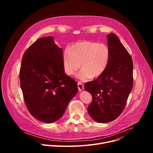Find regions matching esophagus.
<instances>
[{
    "mask_svg": "<svg viewBox=\"0 0 153 153\" xmlns=\"http://www.w3.org/2000/svg\"><path fill=\"white\" fill-rule=\"evenodd\" d=\"M77 86H78V89L79 91H82L84 89V85L83 83H82L81 82H77Z\"/></svg>",
    "mask_w": 153,
    "mask_h": 153,
    "instance_id": "34e87169",
    "label": "esophagus"
}]
</instances>
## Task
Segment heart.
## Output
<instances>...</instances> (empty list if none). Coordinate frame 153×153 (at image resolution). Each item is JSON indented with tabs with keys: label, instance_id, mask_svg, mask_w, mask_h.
Listing matches in <instances>:
<instances>
[{
	"label": "heart",
	"instance_id": "heart-1",
	"mask_svg": "<svg viewBox=\"0 0 153 153\" xmlns=\"http://www.w3.org/2000/svg\"><path fill=\"white\" fill-rule=\"evenodd\" d=\"M108 47L103 43L83 40L65 50L62 62L64 71L73 76L82 68L76 77L82 81L97 78L105 71L110 60Z\"/></svg>",
	"mask_w": 153,
	"mask_h": 153
}]
</instances>
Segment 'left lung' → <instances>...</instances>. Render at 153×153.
Wrapping results in <instances>:
<instances>
[{"label": "left lung", "instance_id": "left-lung-1", "mask_svg": "<svg viewBox=\"0 0 153 153\" xmlns=\"http://www.w3.org/2000/svg\"><path fill=\"white\" fill-rule=\"evenodd\" d=\"M107 40L110 52L108 66L101 76L84 86L93 97L88 113L99 123L111 122L120 115L133 85L131 56L116 34H108Z\"/></svg>", "mask_w": 153, "mask_h": 153}]
</instances>
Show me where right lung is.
I'll use <instances>...</instances> for the list:
<instances>
[{
  "instance_id": "add662e5",
  "label": "right lung",
  "mask_w": 153,
  "mask_h": 153,
  "mask_svg": "<svg viewBox=\"0 0 153 153\" xmlns=\"http://www.w3.org/2000/svg\"><path fill=\"white\" fill-rule=\"evenodd\" d=\"M63 51L53 37L37 39L24 54L19 72L20 87L30 113L53 123L63 114L78 91L77 82L65 73Z\"/></svg>"
}]
</instances>
